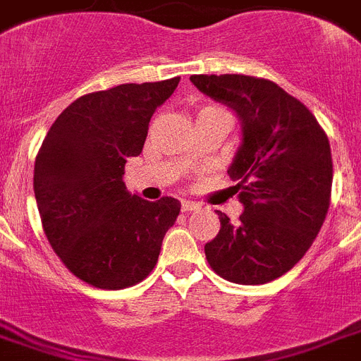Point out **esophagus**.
Listing matches in <instances>:
<instances>
[{
    "label": "esophagus",
    "mask_w": 361,
    "mask_h": 361,
    "mask_svg": "<svg viewBox=\"0 0 361 361\" xmlns=\"http://www.w3.org/2000/svg\"><path fill=\"white\" fill-rule=\"evenodd\" d=\"M180 208H183V212H193V210H199V208H201V204L195 201H183Z\"/></svg>",
    "instance_id": "esophagus-1"
}]
</instances>
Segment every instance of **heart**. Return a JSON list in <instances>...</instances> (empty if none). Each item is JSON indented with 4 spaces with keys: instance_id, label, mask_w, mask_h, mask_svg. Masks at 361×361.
Listing matches in <instances>:
<instances>
[{
    "instance_id": "obj_1",
    "label": "heart",
    "mask_w": 361,
    "mask_h": 361,
    "mask_svg": "<svg viewBox=\"0 0 361 361\" xmlns=\"http://www.w3.org/2000/svg\"><path fill=\"white\" fill-rule=\"evenodd\" d=\"M204 109H219V106H204ZM204 109H201V110H204Z\"/></svg>"
}]
</instances>
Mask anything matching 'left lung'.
Segmentation results:
<instances>
[{
  "instance_id": "obj_1",
  "label": "left lung",
  "mask_w": 361,
  "mask_h": 361,
  "mask_svg": "<svg viewBox=\"0 0 361 361\" xmlns=\"http://www.w3.org/2000/svg\"><path fill=\"white\" fill-rule=\"evenodd\" d=\"M190 80L231 106L241 123L228 175L245 210L238 223L216 210L221 228L204 245L208 264L234 284L275 281L306 255L329 212V138L315 116L273 80L236 73Z\"/></svg>"
}]
</instances>
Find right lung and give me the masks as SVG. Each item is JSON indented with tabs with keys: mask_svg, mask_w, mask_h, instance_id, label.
<instances>
[{
	"mask_svg": "<svg viewBox=\"0 0 361 361\" xmlns=\"http://www.w3.org/2000/svg\"><path fill=\"white\" fill-rule=\"evenodd\" d=\"M180 77L120 85L75 99L35 160L42 227L62 264L86 284L123 290L153 271L180 202L130 195L125 162L144 149L151 116Z\"/></svg>",
	"mask_w": 361,
	"mask_h": 361,
	"instance_id": "right-lung-1",
	"label": "right lung"
}]
</instances>
